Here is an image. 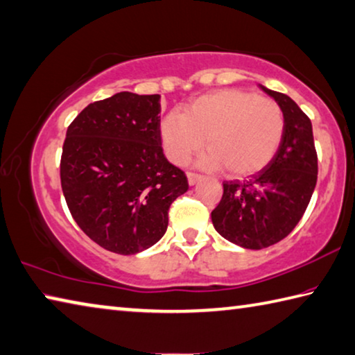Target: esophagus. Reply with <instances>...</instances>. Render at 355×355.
<instances>
[{
    "instance_id": "1",
    "label": "esophagus",
    "mask_w": 355,
    "mask_h": 355,
    "mask_svg": "<svg viewBox=\"0 0 355 355\" xmlns=\"http://www.w3.org/2000/svg\"><path fill=\"white\" fill-rule=\"evenodd\" d=\"M202 180V175H197V173H188V183L189 186H194L197 182H200Z\"/></svg>"
}]
</instances>
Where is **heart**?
Wrapping results in <instances>:
<instances>
[{
	"mask_svg": "<svg viewBox=\"0 0 355 355\" xmlns=\"http://www.w3.org/2000/svg\"><path fill=\"white\" fill-rule=\"evenodd\" d=\"M284 128V113L276 102L242 89H222L200 96L183 114H167L159 137L173 164H183L202 149L206 138L209 150L200 158V166H227L231 175L248 177L275 158Z\"/></svg>",
	"mask_w": 355,
	"mask_h": 355,
	"instance_id": "obj_1",
	"label": "heart"
}]
</instances>
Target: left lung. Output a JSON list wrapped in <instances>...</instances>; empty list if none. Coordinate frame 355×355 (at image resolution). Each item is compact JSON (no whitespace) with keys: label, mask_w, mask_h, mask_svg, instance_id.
I'll return each instance as SVG.
<instances>
[{"label":"left lung","mask_w":355,"mask_h":355,"mask_svg":"<svg viewBox=\"0 0 355 355\" xmlns=\"http://www.w3.org/2000/svg\"><path fill=\"white\" fill-rule=\"evenodd\" d=\"M259 87L284 113L281 146L261 172L225 182L220 203L211 212L217 233L248 250L267 248L290 234L311 202L318 173L311 119L287 94Z\"/></svg>","instance_id":"8db88e82"}]
</instances>
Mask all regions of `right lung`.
I'll use <instances>...</instances> for the list:
<instances>
[{
    "mask_svg": "<svg viewBox=\"0 0 355 355\" xmlns=\"http://www.w3.org/2000/svg\"><path fill=\"white\" fill-rule=\"evenodd\" d=\"M159 112V94L121 92L83 108L67 130L60 180L69 212L113 253L155 245L171 203L188 191L161 149Z\"/></svg>",
    "mask_w": 355,
    "mask_h": 355,
    "instance_id": "right-lung-1",
    "label": "right lung"
}]
</instances>
